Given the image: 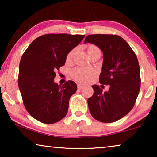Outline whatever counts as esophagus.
Returning <instances> with one entry per match:
<instances>
[{
  "mask_svg": "<svg viewBox=\"0 0 157 157\" xmlns=\"http://www.w3.org/2000/svg\"><path fill=\"white\" fill-rule=\"evenodd\" d=\"M83 85H82L81 84H78V89H79V90H80V89H82V88H83Z\"/></svg>",
  "mask_w": 157,
  "mask_h": 157,
  "instance_id": "obj_1",
  "label": "esophagus"
}]
</instances>
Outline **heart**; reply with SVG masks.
Here are the masks:
<instances>
[{
    "instance_id": "b5f03b06",
    "label": "heart",
    "mask_w": 157,
    "mask_h": 157,
    "mask_svg": "<svg viewBox=\"0 0 157 157\" xmlns=\"http://www.w3.org/2000/svg\"><path fill=\"white\" fill-rule=\"evenodd\" d=\"M86 50L90 57L95 54V52H101V50L99 48L96 46H94V45H89V46H87ZM75 52L76 49L71 50L67 55V57H66L67 60L70 61L72 59ZM94 71L89 68H75L71 71V77L75 80L82 82V83H86V82H88L91 77L94 75Z\"/></svg>"
}]
</instances>
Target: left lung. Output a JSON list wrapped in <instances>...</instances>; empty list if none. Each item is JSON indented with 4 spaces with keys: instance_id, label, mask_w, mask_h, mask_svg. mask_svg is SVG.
I'll list each match as a JSON object with an SVG mask.
<instances>
[{
    "instance_id": "obj_1",
    "label": "left lung",
    "mask_w": 157,
    "mask_h": 157,
    "mask_svg": "<svg viewBox=\"0 0 157 157\" xmlns=\"http://www.w3.org/2000/svg\"><path fill=\"white\" fill-rule=\"evenodd\" d=\"M87 42L102 50L104 59L99 82L109 85L105 92L93 85L94 94L88 98L90 113L102 123H113L132 109L140 91L137 57L127 41L116 34H90L85 38L84 43Z\"/></svg>"
}]
</instances>
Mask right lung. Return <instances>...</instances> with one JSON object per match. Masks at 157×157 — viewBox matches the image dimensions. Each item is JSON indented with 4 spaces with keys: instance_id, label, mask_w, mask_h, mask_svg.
Segmentation results:
<instances>
[{
    "instance_id": "obj_1",
    "label": "right lung",
    "mask_w": 157,
    "mask_h": 157,
    "mask_svg": "<svg viewBox=\"0 0 157 157\" xmlns=\"http://www.w3.org/2000/svg\"><path fill=\"white\" fill-rule=\"evenodd\" d=\"M85 35L47 34L37 37L22 55L18 84L28 112L36 120L53 124L64 118L69 99L77 85L68 80L62 86L54 82L55 71L65 64L66 56Z\"/></svg>"
}]
</instances>
